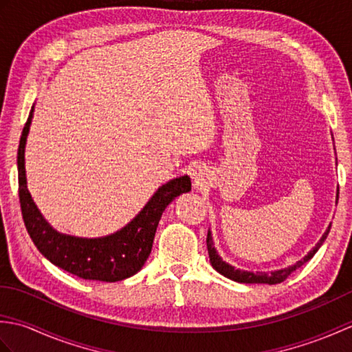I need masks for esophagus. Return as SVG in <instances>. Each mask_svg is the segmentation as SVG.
<instances>
[{
    "label": "esophagus",
    "mask_w": 352,
    "mask_h": 352,
    "mask_svg": "<svg viewBox=\"0 0 352 352\" xmlns=\"http://www.w3.org/2000/svg\"><path fill=\"white\" fill-rule=\"evenodd\" d=\"M193 178H195V182L198 183V180H199V174H198V172L195 170V172H193Z\"/></svg>",
    "instance_id": "34e87169"
}]
</instances>
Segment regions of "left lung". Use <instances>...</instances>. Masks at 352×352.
Returning a JSON list of instances; mask_svg holds the SVG:
<instances>
[{"label": "left lung", "instance_id": "left-lung-1", "mask_svg": "<svg viewBox=\"0 0 352 352\" xmlns=\"http://www.w3.org/2000/svg\"><path fill=\"white\" fill-rule=\"evenodd\" d=\"M338 199H339V192H338ZM330 228L331 226L328 227V230L324 233L322 239L318 242V245L313 248L307 256H305L302 260L298 261L296 265L286 267V269H281V271H275V272H246V271H241V269H234L233 266H230L226 261H222V258L218 256V252H216L214 246H213V241H212V236H210V231L207 233V250H208V257H210V263L212 266L218 271L219 274H222L223 276H227V278L237 281V283H260V284H278L283 283L284 280L287 278V276L296 271L298 267H301L304 263H307V261L315 256L316 251L320 248V245L324 243V241L327 239L328 233H330Z\"/></svg>", "mask_w": 352, "mask_h": 352}]
</instances>
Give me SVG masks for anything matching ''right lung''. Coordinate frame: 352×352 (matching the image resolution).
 <instances>
[{
  "label": "right lung",
  "instance_id": "add662e5",
  "mask_svg": "<svg viewBox=\"0 0 352 352\" xmlns=\"http://www.w3.org/2000/svg\"><path fill=\"white\" fill-rule=\"evenodd\" d=\"M32 113L19 140L18 184L22 219L36 248L51 263L85 280L121 281L140 271L151 252L162 213L178 195L190 190V178L184 175L162 186L144 210L115 234L102 239H78L60 234L42 218L27 189L24 149Z\"/></svg>",
  "mask_w": 352,
  "mask_h": 352
}]
</instances>
